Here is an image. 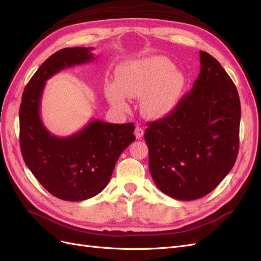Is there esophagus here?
<instances>
[{"mask_svg":"<svg viewBox=\"0 0 261 261\" xmlns=\"http://www.w3.org/2000/svg\"><path fill=\"white\" fill-rule=\"evenodd\" d=\"M135 135H136L137 139H141V138H142L143 135H144L143 128H141V126H137L136 130H135Z\"/></svg>","mask_w":261,"mask_h":261,"instance_id":"esophagus-1","label":"esophagus"}]
</instances>
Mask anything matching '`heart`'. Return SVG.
<instances>
[{
  "label": "heart",
  "mask_w": 261,
  "mask_h": 261,
  "mask_svg": "<svg viewBox=\"0 0 261 261\" xmlns=\"http://www.w3.org/2000/svg\"><path fill=\"white\" fill-rule=\"evenodd\" d=\"M186 86L185 75L163 57H150L122 64L117 70V83L106 89L115 108L128 109L129 97H142V109L147 116H166L180 102Z\"/></svg>",
  "instance_id": "heart-1"
}]
</instances>
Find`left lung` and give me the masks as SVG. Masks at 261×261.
I'll use <instances>...</instances> for the list:
<instances>
[{
    "instance_id": "1",
    "label": "left lung",
    "mask_w": 261,
    "mask_h": 261,
    "mask_svg": "<svg viewBox=\"0 0 261 261\" xmlns=\"http://www.w3.org/2000/svg\"><path fill=\"white\" fill-rule=\"evenodd\" d=\"M200 73L169 116L147 123L148 167L158 188L177 200L202 198L234 166L241 101L217 59L200 51Z\"/></svg>"
}]
</instances>
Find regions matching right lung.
Wrapping results in <instances>:
<instances>
[{
  "label": "right lung",
  "mask_w": 261,
  "mask_h": 261,
  "mask_svg": "<svg viewBox=\"0 0 261 261\" xmlns=\"http://www.w3.org/2000/svg\"><path fill=\"white\" fill-rule=\"evenodd\" d=\"M93 48H65L49 57L25 87L19 108V143L27 167L52 196L83 201L103 190L119 156L136 140L133 123L95 119L74 135L57 137L43 125L40 103L46 82L66 68L95 60Z\"/></svg>",
  "instance_id": "obj_1"
}]
</instances>
